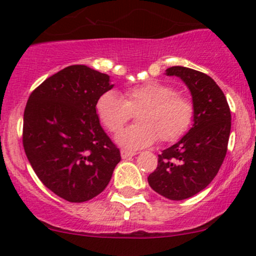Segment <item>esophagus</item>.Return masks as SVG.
I'll return each instance as SVG.
<instances>
[{"mask_svg":"<svg viewBox=\"0 0 256 256\" xmlns=\"http://www.w3.org/2000/svg\"><path fill=\"white\" fill-rule=\"evenodd\" d=\"M121 157L124 158V160H126V158L128 157H134V156H136L137 153L136 152H132V150H121Z\"/></svg>","mask_w":256,"mask_h":256,"instance_id":"1","label":"esophagus"}]
</instances>
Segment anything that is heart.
Here are the masks:
<instances>
[{"label": "heart", "mask_w": 256, "mask_h": 256, "mask_svg": "<svg viewBox=\"0 0 256 256\" xmlns=\"http://www.w3.org/2000/svg\"><path fill=\"white\" fill-rule=\"evenodd\" d=\"M96 112L104 128L118 132L136 114V125L115 136V141L128 150H138L154 144L174 142L188 132L195 116V106L188 96L178 94L170 84L150 80L124 92V99L114 90L99 96Z\"/></svg>", "instance_id": "1"}]
</instances>
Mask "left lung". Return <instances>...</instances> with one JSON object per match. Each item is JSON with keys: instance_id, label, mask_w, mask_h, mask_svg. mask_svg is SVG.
I'll use <instances>...</instances> for the list:
<instances>
[{"instance_id": "1", "label": "left lung", "mask_w": 256, "mask_h": 256, "mask_svg": "<svg viewBox=\"0 0 256 256\" xmlns=\"http://www.w3.org/2000/svg\"><path fill=\"white\" fill-rule=\"evenodd\" d=\"M189 88L195 116L189 132L158 156L150 186L169 200H185L204 190L218 173L227 153L230 110L217 83L202 72L182 66L166 70Z\"/></svg>"}]
</instances>
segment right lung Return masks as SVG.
I'll return each instance as SVG.
<instances>
[{
    "mask_svg": "<svg viewBox=\"0 0 256 256\" xmlns=\"http://www.w3.org/2000/svg\"><path fill=\"white\" fill-rule=\"evenodd\" d=\"M112 87L108 74L74 64L45 80L26 103V158L42 184L70 202L99 195L121 160L96 112V99Z\"/></svg>",
    "mask_w": 256,
    "mask_h": 256,
    "instance_id": "right-lung-1",
    "label": "right lung"
}]
</instances>
